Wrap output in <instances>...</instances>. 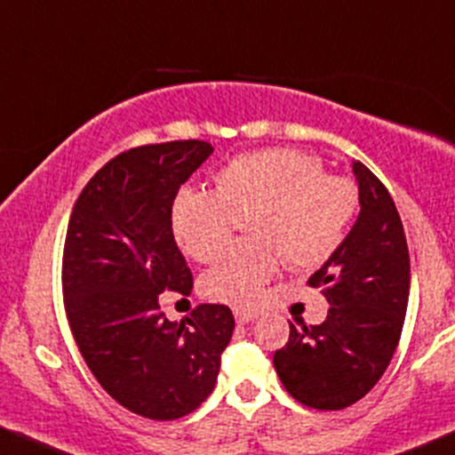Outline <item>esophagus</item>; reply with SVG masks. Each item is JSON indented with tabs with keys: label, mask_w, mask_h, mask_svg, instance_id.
I'll return each mask as SVG.
<instances>
[{
	"label": "esophagus",
	"mask_w": 455,
	"mask_h": 455,
	"mask_svg": "<svg viewBox=\"0 0 455 455\" xmlns=\"http://www.w3.org/2000/svg\"><path fill=\"white\" fill-rule=\"evenodd\" d=\"M257 318V314H252V312H243V309H235V320L240 324H248V323H252V320Z\"/></svg>",
	"instance_id": "esophagus-1"
}]
</instances>
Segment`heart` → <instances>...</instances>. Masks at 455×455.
Returning <instances> with one entry per match:
<instances>
[{
  "label": "heart",
  "mask_w": 455,
  "mask_h": 455,
  "mask_svg": "<svg viewBox=\"0 0 455 455\" xmlns=\"http://www.w3.org/2000/svg\"><path fill=\"white\" fill-rule=\"evenodd\" d=\"M357 207L355 188L324 174L318 159L294 148H267L228 161L215 189H183L172 207V228L185 255L212 261L228 243L233 213L248 218L252 240L237 242L200 281L203 294L251 305L285 264L309 270L338 251Z\"/></svg>",
  "instance_id": "obj_1"
}]
</instances>
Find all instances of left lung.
Returning a JSON list of instances; mask_svg holds the SVG:
<instances>
[{"label": "left lung", "instance_id": "8db88e82", "mask_svg": "<svg viewBox=\"0 0 455 455\" xmlns=\"http://www.w3.org/2000/svg\"><path fill=\"white\" fill-rule=\"evenodd\" d=\"M360 215L338 251L309 276L331 305L320 324L296 329L275 353L285 390L315 410L360 401L388 368L410 296V255L395 200L360 161L353 164Z\"/></svg>", "mask_w": 455, "mask_h": 455}]
</instances>
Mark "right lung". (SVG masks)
<instances>
[{
	"label": "right lung",
	"instance_id": "right-lung-1",
	"mask_svg": "<svg viewBox=\"0 0 455 455\" xmlns=\"http://www.w3.org/2000/svg\"><path fill=\"white\" fill-rule=\"evenodd\" d=\"M212 152L198 140L122 152L89 180L67 227L71 333L100 386L143 419L194 412L212 395L235 329L227 305H198L180 323L159 305L161 291L189 296L194 288L172 233V204Z\"/></svg>",
	"mask_w": 455,
	"mask_h": 455
}]
</instances>
